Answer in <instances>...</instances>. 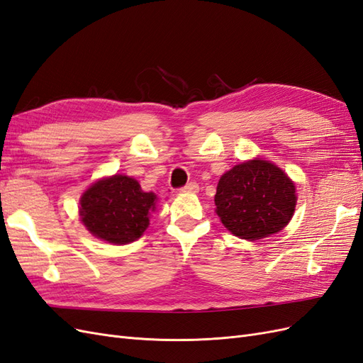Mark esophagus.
Returning <instances> with one entry per match:
<instances>
[{
	"mask_svg": "<svg viewBox=\"0 0 363 363\" xmlns=\"http://www.w3.org/2000/svg\"><path fill=\"white\" fill-rule=\"evenodd\" d=\"M199 183H195V182H191V183H188V184H186L184 186V188H182V191L183 192H199Z\"/></svg>",
	"mask_w": 363,
	"mask_h": 363,
	"instance_id": "34e87169",
	"label": "esophagus"
}]
</instances>
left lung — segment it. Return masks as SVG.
<instances>
[{
  "instance_id": "8db88e82",
  "label": "left lung",
  "mask_w": 363,
  "mask_h": 363,
  "mask_svg": "<svg viewBox=\"0 0 363 363\" xmlns=\"http://www.w3.org/2000/svg\"><path fill=\"white\" fill-rule=\"evenodd\" d=\"M295 204V184L288 174L257 157L227 171L215 195V212L224 227L247 240L279 233L291 221Z\"/></svg>"
}]
</instances>
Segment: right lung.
<instances>
[{
  "instance_id": "add662e5",
  "label": "right lung",
  "mask_w": 363,
  "mask_h": 363,
  "mask_svg": "<svg viewBox=\"0 0 363 363\" xmlns=\"http://www.w3.org/2000/svg\"><path fill=\"white\" fill-rule=\"evenodd\" d=\"M156 203V194L142 191L138 180L115 174L95 182L82 195L79 212L95 238L124 245L144 235Z\"/></svg>"
}]
</instances>
